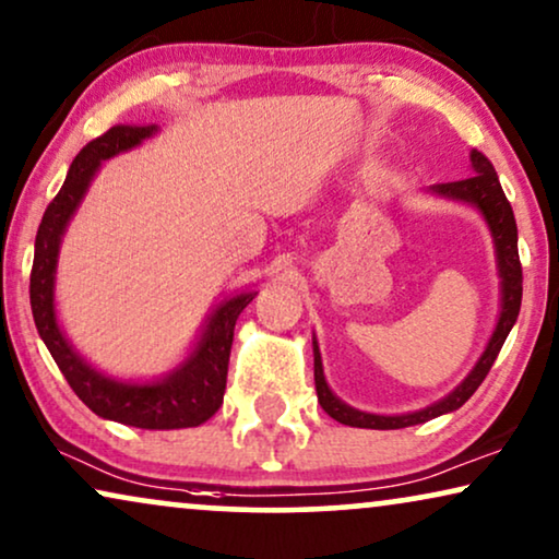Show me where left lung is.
I'll return each instance as SVG.
<instances>
[{"label":"left lung","mask_w":559,"mask_h":559,"mask_svg":"<svg viewBox=\"0 0 559 559\" xmlns=\"http://www.w3.org/2000/svg\"><path fill=\"white\" fill-rule=\"evenodd\" d=\"M471 160H473L475 176L465 178V181L437 183L435 191L442 193V197L460 199V202L478 206V210L486 214L490 233H493L496 252H498V271H501V288H503L501 317H498L493 337H490L486 353H483V357L478 360V366L471 370V376H467L448 399L437 401V404L421 408V412L401 414V416H378V414L355 412V408L342 404L324 381L322 357H319V349L314 342V383H317L319 404H322L324 412L330 414L332 419H337L340 424L360 427V429H404V427H414V424L435 419V416L440 414L455 412V408L463 406L465 401L478 391V385L486 381L490 366L496 362V357L501 353L513 322H516L519 309H522V281H524L522 260H519V245H516V219H513V210L501 189V181H498L493 163H490L480 151H473Z\"/></svg>","instance_id":"obj_1"}]
</instances>
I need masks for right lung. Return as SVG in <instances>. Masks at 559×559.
I'll return each instance as SVG.
<instances>
[{"label": "right lung", "mask_w": 559, "mask_h": 559, "mask_svg": "<svg viewBox=\"0 0 559 559\" xmlns=\"http://www.w3.org/2000/svg\"><path fill=\"white\" fill-rule=\"evenodd\" d=\"M155 132V124H115L104 135L81 147L73 158L69 176L56 193L53 202L43 214L35 237L33 273H29V307L43 342L53 355L73 393L104 419L130 424L140 429H183L199 427L222 406L227 385L229 349H233L235 322L240 311L255 299V294H240L222 304L206 324L202 342L193 355L176 373L160 383H117L109 381L86 366L73 347L66 342L56 324L53 311V273L58 258V242L71 214L84 197L86 186L102 160L143 143Z\"/></svg>", "instance_id": "add662e5"}]
</instances>
